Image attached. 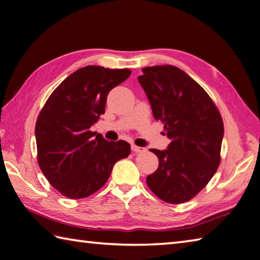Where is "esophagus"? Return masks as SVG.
<instances>
[{
    "label": "esophagus",
    "instance_id": "obj_1",
    "mask_svg": "<svg viewBox=\"0 0 260 260\" xmlns=\"http://www.w3.org/2000/svg\"><path fill=\"white\" fill-rule=\"evenodd\" d=\"M132 151H133V152H136V153H141V152H144L145 149L133 144V145H132Z\"/></svg>",
    "mask_w": 260,
    "mask_h": 260
}]
</instances>
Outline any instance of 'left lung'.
Instances as JSON below:
<instances>
[{
  "label": "left lung",
  "mask_w": 260,
  "mask_h": 260,
  "mask_svg": "<svg viewBox=\"0 0 260 260\" xmlns=\"http://www.w3.org/2000/svg\"><path fill=\"white\" fill-rule=\"evenodd\" d=\"M139 76L152 108L171 140L167 150L152 149L159 167L146 184L159 199L183 204L204 188L220 164L224 124L204 88L175 66H153Z\"/></svg>",
  "instance_id": "1"
}]
</instances>
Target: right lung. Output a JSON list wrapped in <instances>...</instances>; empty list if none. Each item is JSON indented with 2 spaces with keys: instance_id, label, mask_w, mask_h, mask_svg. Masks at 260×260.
I'll return each instance as SVG.
<instances>
[{
  "instance_id": "right-lung-1",
  "label": "right lung",
  "mask_w": 260,
  "mask_h": 260,
  "mask_svg": "<svg viewBox=\"0 0 260 260\" xmlns=\"http://www.w3.org/2000/svg\"><path fill=\"white\" fill-rule=\"evenodd\" d=\"M129 69L86 66L56 87L37 118V161L49 183L61 194L81 199L105 185L118 160L131 145L109 142L89 127L105 114L107 96L125 82Z\"/></svg>"
}]
</instances>
